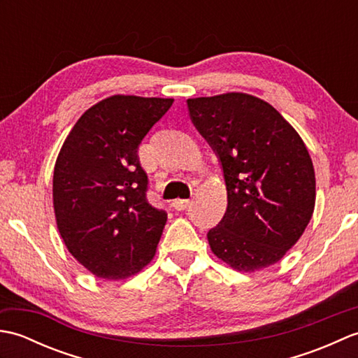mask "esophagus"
Instances as JSON below:
<instances>
[{
  "label": "esophagus",
  "mask_w": 358,
  "mask_h": 358,
  "mask_svg": "<svg viewBox=\"0 0 358 358\" xmlns=\"http://www.w3.org/2000/svg\"><path fill=\"white\" fill-rule=\"evenodd\" d=\"M192 201L191 200H173V203H172V206L177 209V210H185L189 204H191Z\"/></svg>",
  "instance_id": "obj_1"
}]
</instances>
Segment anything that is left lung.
Returning a JSON list of instances; mask_svg holds the SVG:
<instances>
[{
	"label": "left lung",
	"mask_w": 358,
	"mask_h": 358,
	"mask_svg": "<svg viewBox=\"0 0 358 358\" xmlns=\"http://www.w3.org/2000/svg\"><path fill=\"white\" fill-rule=\"evenodd\" d=\"M191 120L215 150L227 191L210 250L240 272L280 262L315 206V172L299 132L262 98L243 92L189 98Z\"/></svg>",
	"instance_id": "1"
}]
</instances>
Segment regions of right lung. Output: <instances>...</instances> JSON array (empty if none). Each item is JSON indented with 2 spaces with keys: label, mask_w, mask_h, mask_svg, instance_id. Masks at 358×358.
<instances>
[{
  "label": "right lung",
  "mask_w": 358,
  "mask_h": 358,
  "mask_svg": "<svg viewBox=\"0 0 358 358\" xmlns=\"http://www.w3.org/2000/svg\"><path fill=\"white\" fill-rule=\"evenodd\" d=\"M172 98L112 95L75 123L53 169V210L75 260L104 280L138 273L155 255L167 214L146 199L138 146Z\"/></svg>",
  "instance_id": "obj_1"
}]
</instances>
